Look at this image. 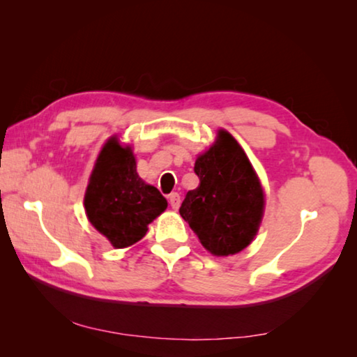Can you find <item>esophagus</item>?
Returning a JSON list of instances; mask_svg holds the SVG:
<instances>
[{"mask_svg":"<svg viewBox=\"0 0 357 357\" xmlns=\"http://www.w3.org/2000/svg\"><path fill=\"white\" fill-rule=\"evenodd\" d=\"M168 202H170V206H172L173 209H178V208H179V204H181V197H179V193H176V192L170 193V197H168Z\"/></svg>","mask_w":357,"mask_h":357,"instance_id":"34e87169","label":"esophagus"}]
</instances>
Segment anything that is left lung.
<instances>
[{
    "mask_svg": "<svg viewBox=\"0 0 357 357\" xmlns=\"http://www.w3.org/2000/svg\"><path fill=\"white\" fill-rule=\"evenodd\" d=\"M200 185L189 190L179 214L202 245L215 257L244 250L259 228L264 192L244 149L220 129L206 153L197 157Z\"/></svg>",
    "mask_w": 357,
    "mask_h": 357,
    "instance_id": "1",
    "label": "left lung"
}]
</instances>
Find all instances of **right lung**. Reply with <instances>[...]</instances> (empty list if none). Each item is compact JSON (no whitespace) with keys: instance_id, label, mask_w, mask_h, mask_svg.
<instances>
[{"instance_id":"1","label":"right lung","mask_w":357,"mask_h":357,"mask_svg":"<svg viewBox=\"0 0 357 357\" xmlns=\"http://www.w3.org/2000/svg\"><path fill=\"white\" fill-rule=\"evenodd\" d=\"M167 206L162 193L138 176L130 146H121L118 137L108 138L84 193V211L91 225L114 249H124L138 243Z\"/></svg>"}]
</instances>
